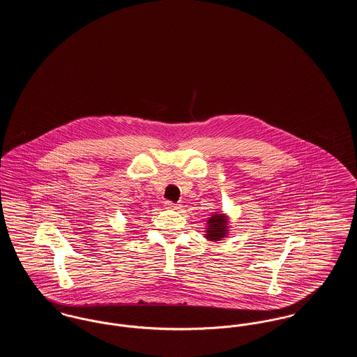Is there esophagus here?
<instances>
[{"instance_id":"esophagus-1","label":"esophagus","mask_w":357,"mask_h":357,"mask_svg":"<svg viewBox=\"0 0 357 357\" xmlns=\"http://www.w3.org/2000/svg\"><path fill=\"white\" fill-rule=\"evenodd\" d=\"M165 206H166L167 208H171V210H178V208L181 207L179 204H174V202H170V201H166Z\"/></svg>"}]
</instances>
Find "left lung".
Wrapping results in <instances>:
<instances>
[{
    "label": "left lung",
    "instance_id": "left-lung-1",
    "mask_svg": "<svg viewBox=\"0 0 357 357\" xmlns=\"http://www.w3.org/2000/svg\"><path fill=\"white\" fill-rule=\"evenodd\" d=\"M229 233V218L222 213H215L207 220L204 237L208 241H221Z\"/></svg>",
    "mask_w": 357,
    "mask_h": 357
}]
</instances>
